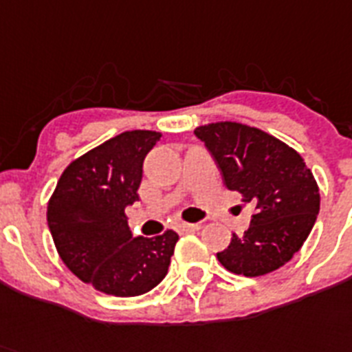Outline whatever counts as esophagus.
Wrapping results in <instances>:
<instances>
[{
	"instance_id": "34e87169",
	"label": "esophagus",
	"mask_w": 352,
	"mask_h": 352,
	"mask_svg": "<svg viewBox=\"0 0 352 352\" xmlns=\"http://www.w3.org/2000/svg\"><path fill=\"white\" fill-rule=\"evenodd\" d=\"M179 229H182V231L186 232H195L200 229V223H188V221H182V223H179Z\"/></svg>"
}]
</instances>
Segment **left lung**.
Here are the masks:
<instances>
[{
	"label": "left lung",
	"instance_id": "left-lung-1",
	"mask_svg": "<svg viewBox=\"0 0 352 352\" xmlns=\"http://www.w3.org/2000/svg\"><path fill=\"white\" fill-rule=\"evenodd\" d=\"M195 135L221 171L227 190L238 191L254 208L243 236L232 234L217 254L229 272L245 277L270 274L299 252L311 232L320 193L300 153L256 126L217 121L195 129Z\"/></svg>",
	"mask_w": 352,
	"mask_h": 352
}]
</instances>
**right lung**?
<instances>
[{
  "label": "right lung",
  "mask_w": 352,
  "mask_h": 352,
  "mask_svg": "<svg viewBox=\"0 0 352 352\" xmlns=\"http://www.w3.org/2000/svg\"><path fill=\"white\" fill-rule=\"evenodd\" d=\"M161 132L129 131L62 171L48 202L53 243L67 268L94 290L135 297L168 274L179 234L132 238L125 208L140 200L143 161Z\"/></svg>",
  "instance_id": "add662e5"
}]
</instances>
